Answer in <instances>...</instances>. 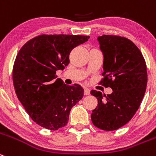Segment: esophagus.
<instances>
[{
	"instance_id": "obj_1",
	"label": "esophagus",
	"mask_w": 156,
	"mask_h": 156,
	"mask_svg": "<svg viewBox=\"0 0 156 156\" xmlns=\"http://www.w3.org/2000/svg\"><path fill=\"white\" fill-rule=\"evenodd\" d=\"M84 94H85V95H88V94H90V90L88 89V88H85V89H84Z\"/></svg>"
}]
</instances>
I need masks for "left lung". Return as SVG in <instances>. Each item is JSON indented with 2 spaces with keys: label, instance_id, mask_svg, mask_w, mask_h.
<instances>
[{
  "label": "left lung",
  "instance_id": "8db88e82",
  "mask_svg": "<svg viewBox=\"0 0 156 156\" xmlns=\"http://www.w3.org/2000/svg\"><path fill=\"white\" fill-rule=\"evenodd\" d=\"M97 39L104 57L101 83L113 91L105 95L91 90L98 106L91 118L98 129L114 131L127 124L140 106L147 86L146 64L142 52L129 39L115 35Z\"/></svg>",
  "mask_w": 156,
  "mask_h": 156
}]
</instances>
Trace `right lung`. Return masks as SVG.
<instances>
[{"label":"right lung","mask_w":156,"mask_h":156,"mask_svg":"<svg viewBox=\"0 0 156 156\" xmlns=\"http://www.w3.org/2000/svg\"><path fill=\"white\" fill-rule=\"evenodd\" d=\"M89 36L41 34L24 44L13 68V82L19 101L32 120L58 130L67 125L71 108L84 95L81 85H67L56 71L69 64L70 52Z\"/></svg>","instance_id":"1"}]
</instances>
